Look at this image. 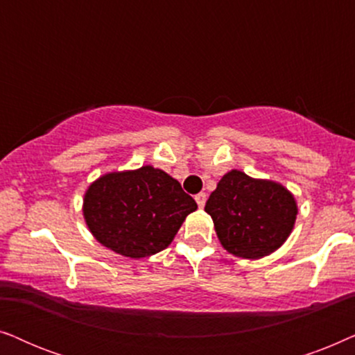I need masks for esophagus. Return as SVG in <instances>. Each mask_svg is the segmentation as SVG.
Wrapping results in <instances>:
<instances>
[{
    "label": "esophagus",
    "mask_w": 355,
    "mask_h": 355,
    "mask_svg": "<svg viewBox=\"0 0 355 355\" xmlns=\"http://www.w3.org/2000/svg\"><path fill=\"white\" fill-rule=\"evenodd\" d=\"M196 202H197L198 208H203V207H205V202H207V193H205V192L197 193V196H196Z\"/></svg>",
    "instance_id": "1"
}]
</instances>
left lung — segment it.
<instances>
[{
  "label": "left lung",
  "mask_w": 355,
  "mask_h": 355,
  "mask_svg": "<svg viewBox=\"0 0 355 355\" xmlns=\"http://www.w3.org/2000/svg\"><path fill=\"white\" fill-rule=\"evenodd\" d=\"M221 245L242 259H261L279 249L293 231L297 205L288 189L232 169L205 203Z\"/></svg>",
  "instance_id": "8db88e82"
}]
</instances>
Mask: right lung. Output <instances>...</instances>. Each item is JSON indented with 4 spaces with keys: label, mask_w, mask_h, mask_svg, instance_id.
Instances as JSON below:
<instances>
[{
    "label": "right lung",
    "mask_w": 355,
    "mask_h": 355,
    "mask_svg": "<svg viewBox=\"0 0 355 355\" xmlns=\"http://www.w3.org/2000/svg\"><path fill=\"white\" fill-rule=\"evenodd\" d=\"M196 210L181 184L153 166L105 174L84 197V218L95 239L130 259L166 249Z\"/></svg>",
    "instance_id": "obj_1"
}]
</instances>
